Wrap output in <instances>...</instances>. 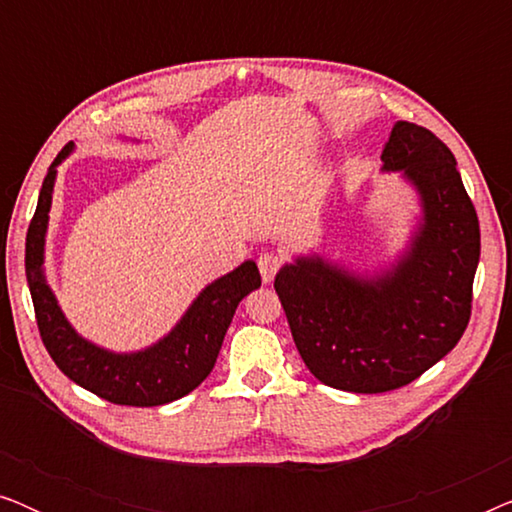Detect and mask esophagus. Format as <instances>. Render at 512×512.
Here are the masks:
<instances>
[{"instance_id":"esophagus-1","label":"esophagus","mask_w":512,"mask_h":512,"mask_svg":"<svg viewBox=\"0 0 512 512\" xmlns=\"http://www.w3.org/2000/svg\"><path fill=\"white\" fill-rule=\"evenodd\" d=\"M279 268H282V256L275 254V251H265V254L258 256V270H261L265 284H270L275 279Z\"/></svg>"}]
</instances>
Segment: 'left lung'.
Returning a JSON list of instances; mask_svg holds the SVG:
<instances>
[{"label":"left lung","instance_id":"1","mask_svg":"<svg viewBox=\"0 0 512 512\" xmlns=\"http://www.w3.org/2000/svg\"><path fill=\"white\" fill-rule=\"evenodd\" d=\"M380 158L382 172L417 195L405 247L375 270L310 251L275 277L305 366L354 394L405 387L452 352L471 317L480 261L478 214L452 151L426 128L396 121Z\"/></svg>","mask_w":512,"mask_h":512}]
</instances>
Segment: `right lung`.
<instances>
[{"instance_id":"add662e5","label":"right lung","mask_w":512,"mask_h":512,"mask_svg":"<svg viewBox=\"0 0 512 512\" xmlns=\"http://www.w3.org/2000/svg\"><path fill=\"white\" fill-rule=\"evenodd\" d=\"M128 142V137H121ZM135 142V139H132ZM69 142L58 153L41 186L37 212L25 240V275L41 340L62 373L79 387L116 405L153 408L191 394L212 373L223 338L244 296L261 286L254 261H244L209 282L163 338L135 352H114L76 331L46 279V233L58 167L74 153Z\"/></svg>"}]
</instances>
